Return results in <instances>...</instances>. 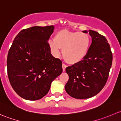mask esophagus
<instances>
[{
	"mask_svg": "<svg viewBox=\"0 0 121 121\" xmlns=\"http://www.w3.org/2000/svg\"><path fill=\"white\" fill-rule=\"evenodd\" d=\"M62 67H63V71H65V68L67 67V65H65V64H63V65H62Z\"/></svg>",
	"mask_w": 121,
	"mask_h": 121,
	"instance_id": "esophagus-1",
	"label": "esophagus"
}]
</instances>
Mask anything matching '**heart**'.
I'll return each instance as SVG.
<instances>
[{
	"instance_id": "obj_1",
	"label": "heart",
	"mask_w": 121,
	"mask_h": 121,
	"mask_svg": "<svg viewBox=\"0 0 121 121\" xmlns=\"http://www.w3.org/2000/svg\"><path fill=\"white\" fill-rule=\"evenodd\" d=\"M91 39L87 33L72 31L67 29L60 30L55 35L54 40L48 41L51 52L58 57L62 50L63 57L70 64H76L86 57L90 47Z\"/></svg>"
}]
</instances>
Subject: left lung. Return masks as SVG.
<instances>
[{
  "mask_svg": "<svg viewBox=\"0 0 121 121\" xmlns=\"http://www.w3.org/2000/svg\"><path fill=\"white\" fill-rule=\"evenodd\" d=\"M83 33H87L84 30ZM92 43L81 61L66 68L69 76L67 93L76 99H86L98 94L105 85L112 62L110 46L104 36L89 30Z\"/></svg>",
  "mask_w": 121,
  "mask_h": 121,
  "instance_id": "obj_1",
  "label": "left lung"
}]
</instances>
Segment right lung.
Instances as JSON below:
<instances>
[{
  "instance_id": "1",
  "label": "right lung",
  "mask_w": 121,
  "mask_h": 121,
  "mask_svg": "<svg viewBox=\"0 0 121 121\" xmlns=\"http://www.w3.org/2000/svg\"><path fill=\"white\" fill-rule=\"evenodd\" d=\"M54 26H34L20 31L9 51L10 82L20 97L30 101L44 97L63 72L62 61L51 54L48 41Z\"/></svg>"
}]
</instances>
